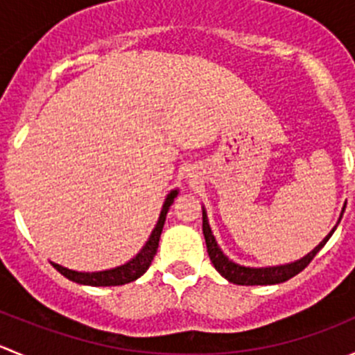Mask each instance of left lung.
I'll return each mask as SVG.
<instances>
[{
    "instance_id": "1",
    "label": "left lung",
    "mask_w": 355,
    "mask_h": 355,
    "mask_svg": "<svg viewBox=\"0 0 355 355\" xmlns=\"http://www.w3.org/2000/svg\"><path fill=\"white\" fill-rule=\"evenodd\" d=\"M336 228V227H335ZM335 228L330 232L327 239H323L320 245L313 250V252L307 254L306 257H302L300 261H295L292 264H285V266H273V268H245L239 266V264L232 263L227 256L220 250L216 241H214L213 234H211V228L207 225L206 213H202V234L206 239V247L207 254H209V259L213 263L214 270L221 275V277L227 278L228 282L235 285H275L282 284V282H287L295 275H299L311 261L314 259L320 249L328 242V239L331 237V234L335 232Z\"/></svg>"
}]
</instances>
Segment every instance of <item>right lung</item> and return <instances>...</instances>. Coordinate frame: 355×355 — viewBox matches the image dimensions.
<instances>
[{"mask_svg":"<svg viewBox=\"0 0 355 355\" xmlns=\"http://www.w3.org/2000/svg\"><path fill=\"white\" fill-rule=\"evenodd\" d=\"M177 194H178L177 191L168 194L166 202H164L163 211H161L159 220H157V225L155 230H153L149 241L146 242L144 247H142L141 252H139L134 259L128 261L127 264H123V266L114 268V270H108V271H98V273H78V271L67 270V268L60 266V264H55V263L51 264L55 266L56 271H60V273H62L65 278H68V280L80 285H91V287H111V285H125L137 280L139 277H142V275L148 271V268L151 266L153 259H155L157 244H159L161 230H163L164 220H166V213L168 209H170L173 199L177 198Z\"/></svg>","mask_w":355,"mask_h":355,"instance_id":"1","label":"right lung"}]
</instances>
